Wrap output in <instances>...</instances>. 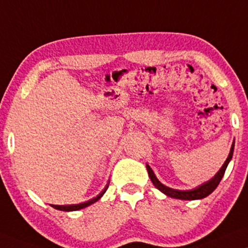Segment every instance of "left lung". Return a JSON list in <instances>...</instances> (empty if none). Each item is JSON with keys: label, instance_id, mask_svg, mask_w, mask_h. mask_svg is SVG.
<instances>
[{"label": "left lung", "instance_id": "obj_1", "mask_svg": "<svg viewBox=\"0 0 248 248\" xmlns=\"http://www.w3.org/2000/svg\"><path fill=\"white\" fill-rule=\"evenodd\" d=\"M233 149H234V141L232 142V146H231L230 153H229L228 158L225 160L224 164H223L221 169L218 170V172L216 173V175L214 176L212 179L208 180V182L203 183V184H201L200 186H198V187H195L193 189H186V191H182V189H173V188L168 187V186L162 184L160 180L156 178L154 171L152 170V168L149 167L148 164H146V168H147L148 176H149V178H151L152 183L154 184L155 187H156L157 189H160L162 193H164L170 198L180 199V200H198V199H203V198L208 197V195L210 193H213V192L215 191V188L217 187L219 182H221L223 176H224V172H225V170H227L229 162L231 161L232 155H233Z\"/></svg>", "mask_w": 248, "mask_h": 248}]
</instances>
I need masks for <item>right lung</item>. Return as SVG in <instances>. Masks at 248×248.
<instances>
[{
  "instance_id": "add662e5",
  "label": "right lung",
  "mask_w": 248,
  "mask_h": 248,
  "mask_svg": "<svg viewBox=\"0 0 248 248\" xmlns=\"http://www.w3.org/2000/svg\"><path fill=\"white\" fill-rule=\"evenodd\" d=\"M108 186H109V184H107L105 189H103V191L101 192V193L97 195V197L91 199V200L86 201V202L77 203V204H65V206H64V204H63V206H59V204H51V207H53V208H55V209H57V210H63V212H73V210L82 209V208H85V207L91 206L92 203L96 202V201L99 200V199H101V197H102V195L106 193V191H107V188H108Z\"/></svg>"
}]
</instances>
